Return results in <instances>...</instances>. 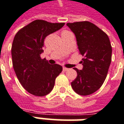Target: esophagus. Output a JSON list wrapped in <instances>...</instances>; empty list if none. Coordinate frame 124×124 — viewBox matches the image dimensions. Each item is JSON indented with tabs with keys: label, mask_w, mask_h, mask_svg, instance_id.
<instances>
[{
	"label": "esophagus",
	"mask_w": 124,
	"mask_h": 124,
	"mask_svg": "<svg viewBox=\"0 0 124 124\" xmlns=\"http://www.w3.org/2000/svg\"><path fill=\"white\" fill-rule=\"evenodd\" d=\"M69 69H68V68H66V67H64V66L63 67V70H64V71H66V70H68Z\"/></svg>",
	"instance_id": "esophagus-1"
}]
</instances>
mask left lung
<instances>
[{"label": "left lung", "mask_w": 124, "mask_h": 124, "mask_svg": "<svg viewBox=\"0 0 124 124\" xmlns=\"http://www.w3.org/2000/svg\"><path fill=\"white\" fill-rule=\"evenodd\" d=\"M66 25L75 33L79 54L84 56L82 70L74 68L78 75L71 86L80 95H88L102 86L107 76L112 58L110 42L104 31L88 21Z\"/></svg>", "instance_id": "8db88e82"}]
</instances>
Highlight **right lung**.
Here are the masks:
<instances>
[{
    "label": "right lung",
    "mask_w": 124,
    "mask_h": 124,
    "mask_svg": "<svg viewBox=\"0 0 124 124\" xmlns=\"http://www.w3.org/2000/svg\"><path fill=\"white\" fill-rule=\"evenodd\" d=\"M64 24L36 20L20 29L14 38L11 56L16 75L24 88L35 96L49 94L54 88L55 78L62 72V66L49 64L40 55L44 51L45 38Z\"/></svg>",
    "instance_id": "right-lung-1"
}]
</instances>
